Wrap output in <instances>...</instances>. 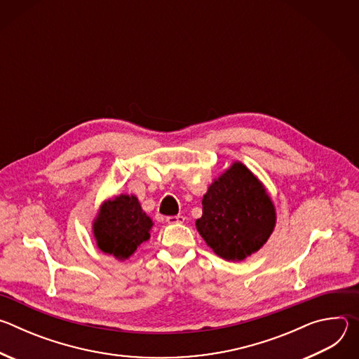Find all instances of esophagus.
<instances>
[{
	"instance_id": "esophagus-1",
	"label": "esophagus",
	"mask_w": 359,
	"mask_h": 359,
	"mask_svg": "<svg viewBox=\"0 0 359 359\" xmlns=\"http://www.w3.org/2000/svg\"><path fill=\"white\" fill-rule=\"evenodd\" d=\"M166 222H168L169 224H180V223L184 222V216H182V215L169 216V217H166Z\"/></svg>"
}]
</instances>
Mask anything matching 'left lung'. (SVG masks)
I'll return each mask as SVG.
<instances>
[{"label":"left lung","mask_w":359,"mask_h":359,"mask_svg":"<svg viewBox=\"0 0 359 359\" xmlns=\"http://www.w3.org/2000/svg\"><path fill=\"white\" fill-rule=\"evenodd\" d=\"M201 204L203 216L196 220V229L227 262L245 260L274 231V203L260 179L241 162H234L213 180Z\"/></svg>","instance_id":"1"}]
</instances>
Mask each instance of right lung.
<instances>
[{
	"instance_id": "1",
	"label": "right lung",
	"mask_w": 359,
	"mask_h": 359,
	"mask_svg": "<svg viewBox=\"0 0 359 359\" xmlns=\"http://www.w3.org/2000/svg\"><path fill=\"white\" fill-rule=\"evenodd\" d=\"M151 219L133 194H119L100 204L92 230L97 248L119 262L128 260L150 238Z\"/></svg>"
}]
</instances>
